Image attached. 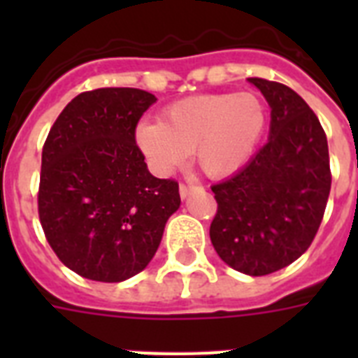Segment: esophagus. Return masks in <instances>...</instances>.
Segmentation results:
<instances>
[{"instance_id":"34e87169","label":"esophagus","mask_w":358,"mask_h":358,"mask_svg":"<svg viewBox=\"0 0 358 358\" xmlns=\"http://www.w3.org/2000/svg\"><path fill=\"white\" fill-rule=\"evenodd\" d=\"M196 187H201V185H195V184H180V196L185 199V196L189 195L191 191L196 189Z\"/></svg>"}]
</instances>
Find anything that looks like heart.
Returning a JSON list of instances; mask_svg holds the SVG:
<instances>
[{
  "instance_id": "1",
  "label": "heart",
  "mask_w": 358,
  "mask_h": 358,
  "mask_svg": "<svg viewBox=\"0 0 358 358\" xmlns=\"http://www.w3.org/2000/svg\"><path fill=\"white\" fill-rule=\"evenodd\" d=\"M266 106L255 92H224L195 96L169 106L162 122L143 120L137 145L156 167L167 171L191 152L210 176L238 171L264 135Z\"/></svg>"
}]
</instances>
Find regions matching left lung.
I'll return each instance as SVG.
<instances>
[{
  "mask_svg": "<svg viewBox=\"0 0 358 358\" xmlns=\"http://www.w3.org/2000/svg\"><path fill=\"white\" fill-rule=\"evenodd\" d=\"M249 81L271 108L269 141L234 176L212 185L217 213L210 239L224 264L262 277L310 247L333 178L327 135L308 103L282 83Z\"/></svg>",
  "mask_w": 358,
  "mask_h": 358,
  "instance_id": "8db88e82",
  "label": "left lung"
}]
</instances>
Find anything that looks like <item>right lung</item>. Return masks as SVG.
Segmentation results:
<instances>
[{
    "label": "right lung",
    "instance_id": "add662e5",
    "mask_svg": "<svg viewBox=\"0 0 358 358\" xmlns=\"http://www.w3.org/2000/svg\"><path fill=\"white\" fill-rule=\"evenodd\" d=\"M156 100L129 87L81 92L48 134L38 219L59 260L81 277L120 282L143 271L180 208L178 182L152 176L135 143Z\"/></svg>",
    "mask_w": 358,
    "mask_h": 358
}]
</instances>
